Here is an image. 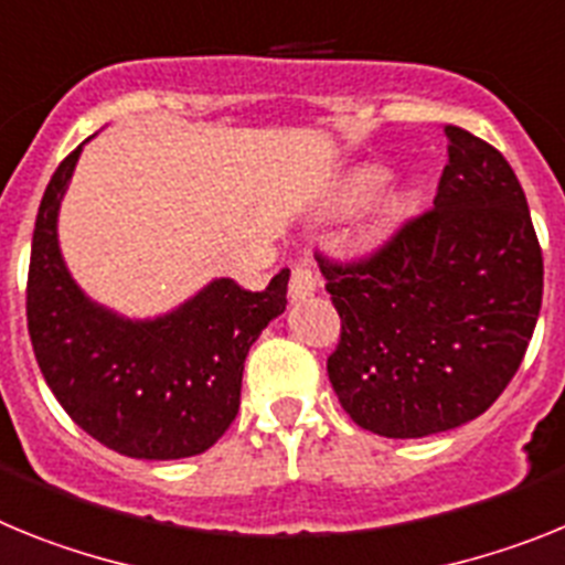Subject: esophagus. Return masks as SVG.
I'll list each match as a JSON object with an SVG mask.
<instances>
[{
  "mask_svg": "<svg viewBox=\"0 0 565 565\" xmlns=\"http://www.w3.org/2000/svg\"><path fill=\"white\" fill-rule=\"evenodd\" d=\"M318 289V273L310 262H298L289 273V298L292 301H303Z\"/></svg>",
  "mask_w": 565,
  "mask_h": 565,
  "instance_id": "34e87169",
  "label": "esophagus"
}]
</instances>
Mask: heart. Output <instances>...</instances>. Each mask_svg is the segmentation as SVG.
<instances>
[{
  "instance_id": "1",
  "label": "heart",
  "mask_w": 565,
  "mask_h": 565,
  "mask_svg": "<svg viewBox=\"0 0 565 565\" xmlns=\"http://www.w3.org/2000/svg\"><path fill=\"white\" fill-rule=\"evenodd\" d=\"M386 173L381 167H358L355 173H350V179L343 181L341 190V201L347 207H355V204H364L366 199L377 193V188L384 184ZM401 210V199L398 195H392L390 201L384 204V218H392V215Z\"/></svg>"
}]
</instances>
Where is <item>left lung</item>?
Segmentation results:
<instances>
[{
	"label": "left lung",
	"mask_w": 565,
	"mask_h": 565,
	"mask_svg": "<svg viewBox=\"0 0 565 565\" xmlns=\"http://www.w3.org/2000/svg\"><path fill=\"white\" fill-rule=\"evenodd\" d=\"M435 207L358 262L316 255L341 316L327 372L343 412L384 438H426L498 401L532 341L543 253L518 175L446 125Z\"/></svg>",
	"instance_id": "1"
}]
</instances>
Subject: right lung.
Returning a JSON list of instances; mask_svg holds the SVG:
<instances>
[{
	"instance_id": "right-lung-1",
	"label": "right lung",
	"mask_w": 565,
	"mask_h": 565,
	"mask_svg": "<svg viewBox=\"0 0 565 565\" xmlns=\"http://www.w3.org/2000/svg\"><path fill=\"white\" fill-rule=\"evenodd\" d=\"M78 153L82 147L56 167L33 230L28 332L39 370L62 409L113 452L145 460L201 455L238 415L244 358L287 307L289 269L262 292L218 278L153 321L93 303L67 273L56 238Z\"/></svg>"
}]
</instances>
